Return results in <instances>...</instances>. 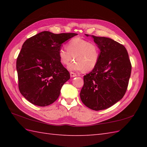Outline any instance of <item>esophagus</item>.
<instances>
[{
    "label": "esophagus",
    "instance_id": "obj_1",
    "mask_svg": "<svg viewBox=\"0 0 147 147\" xmlns=\"http://www.w3.org/2000/svg\"><path fill=\"white\" fill-rule=\"evenodd\" d=\"M70 76H71V77L73 78V77H76L77 75L74 73H73V72H71V73H70Z\"/></svg>",
    "mask_w": 147,
    "mask_h": 147
}]
</instances>
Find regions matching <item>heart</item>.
I'll return each instance as SVG.
<instances>
[{
  "mask_svg": "<svg viewBox=\"0 0 147 147\" xmlns=\"http://www.w3.org/2000/svg\"><path fill=\"white\" fill-rule=\"evenodd\" d=\"M66 48L59 50L58 57L63 65H67L74 57V61L68 65V70L89 72L97 65L100 57V51L95 43L76 37L67 43Z\"/></svg>",
  "mask_w": 147,
  "mask_h": 147,
  "instance_id": "obj_1",
  "label": "heart"
}]
</instances>
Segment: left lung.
Instances as JSON below:
<instances>
[{
    "instance_id": "1",
    "label": "left lung",
    "mask_w": 147,
    "mask_h": 147,
    "mask_svg": "<svg viewBox=\"0 0 147 147\" xmlns=\"http://www.w3.org/2000/svg\"><path fill=\"white\" fill-rule=\"evenodd\" d=\"M91 36L98 46L100 57L97 65L83 77L80 98L86 107L100 111L123 98L128 85L131 64L124 46L107 37Z\"/></svg>"
}]
</instances>
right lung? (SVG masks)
Returning a JSON list of instances; mask_svg holds the SVG:
<instances>
[{"mask_svg": "<svg viewBox=\"0 0 147 147\" xmlns=\"http://www.w3.org/2000/svg\"><path fill=\"white\" fill-rule=\"evenodd\" d=\"M78 34L40 32L24 42L16 61L20 93L33 105L45 107L58 98L69 71L58 57L62 43Z\"/></svg>", "mask_w": 147, "mask_h": 147, "instance_id": "add662e5", "label": "right lung"}]
</instances>
